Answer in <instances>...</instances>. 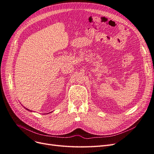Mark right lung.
<instances>
[{"label": "right lung", "mask_w": 154, "mask_h": 154, "mask_svg": "<svg viewBox=\"0 0 154 154\" xmlns=\"http://www.w3.org/2000/svg\"><path fill=\"white\" fill-rule=\"evenodd\" d=\"M27 109V110H29V111H30V110H29V109Z\"/></svg>", "instance_id": "1"}]
</instances>
